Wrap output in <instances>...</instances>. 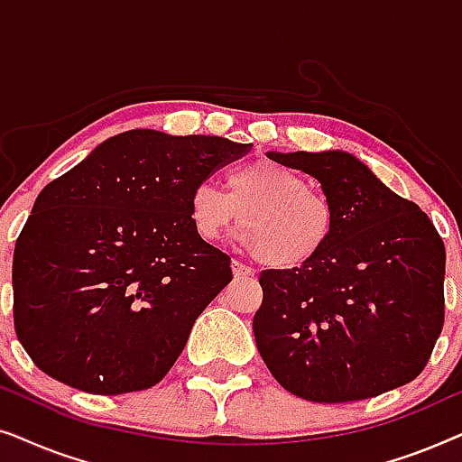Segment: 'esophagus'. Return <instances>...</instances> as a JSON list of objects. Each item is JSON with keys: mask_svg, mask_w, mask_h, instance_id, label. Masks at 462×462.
Listing matches in <instances>:
<instances>
[{"mask_svg": "<svg viewBox=\"0 0 462 462\" xmlns=\"http://www.w3.org/2000/svg\"><path fill=\"white\" fill-rule=\"evenodd\" d=\"M231 267H233V275H236L237 280H239V277H242V280H245V277H254V269H250L248 264H242L239 261H233Z\"/></svg>", "mask_w": 462, "mask_h": 462, "instance_id": "obj_1", "label": "esophagus"}]
</instances>
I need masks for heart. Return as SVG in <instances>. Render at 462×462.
<instances>
[{"instance_id":"1","label":"heart","mask_w":462,"mask_h":462,"mask_svg":"<svg viewBox=\"0 0 462 462\" xmlns=\"http://www.w3.org/2000/svg\"><path fill=\"white\" fill-rule=\"evenodd\" d=\"M239 214V244L273 269L311 263L337 229L332 201L309 189L305 176L267 160L233 168L226 193L206 180L189 193V220L204 242L223 237Z\"/></svg>"}]
</instances>
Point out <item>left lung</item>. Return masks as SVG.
I'll return each instance as SVG.
<instances>
[{
    "label": "left lung",
    "mask_w": 462,
    "mask_h": 462,
    "mask_svg": "<svg viewBox=\"0 0 462 462\" xmlns=\"http://www.w3.org/2000/svg\"><path fill=\"white\" fill-rule=\"evenodd\" d=\"M269 157L318 179L337 212L318 258L258 275L263 305L252 328L271 374L319 403L368 400L414 381L444 328L438 229L343 151Z\"/></svg>",
    "instance_id": "obj_1"
}]
</instances>
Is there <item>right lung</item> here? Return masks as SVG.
I'll return each mask as SVG.
<instances>
[{"instance_id": "add662e5", "label": "right lung", "mask_w": 462, "mask_h": 462, "mask_svg": "<svg viewBox=\"0 0 462 462\" xmlns=\"http://www.w3.org/2000/svg\"><path fill=\"white\" fill-rule=\"evenodd\" d=\"M252 144L130 130L37 195L12 263L16 337L48 376L86 393L153 387L231 258L189 220V193Z\"/></svg>"}]
</instances>
